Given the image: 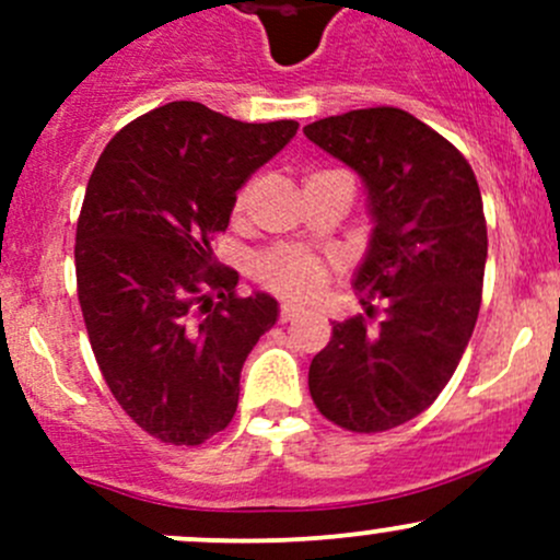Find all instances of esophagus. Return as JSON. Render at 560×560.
<instances>
[{
	"label": "esophagus",
	"instance_id": "esophagus-1",
	"mask_svg": "<svg viewBox=\"0 0 560 560\" xmlns=\"http://www.w3.org/2000/svg\"><path fill=\"white\" fill-rule=\"evenodd\" d=\"M301 314H306V308L298 306V303H281V308H279L281 322H292V319H298Z\"/></svg>",
	"mask_w": 560,
	"mask_h": 560
}]
</instances>
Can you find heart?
I'll list each match as a JSON object with an SVG mask.
<instances>
[{
	"label": "heart",
	"instance_id": "heart-1",
	"mask_svg": "<svg viewBox=\"0 0 560 560\" xmlns=\"http://www.w3.org/2000/svg\"><path fill=\"white\" fill-rule=\"evenodd\" d=\"M248 189L238 195L235 206L244 208ZM254 276L259 284L287 298H312L325 287L327 262L303 246H273L254 259Z\"/></svg>",
	"mask_w": 560,
	"mask_h": 560
}]
</instances>
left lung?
<instances>
[{"mask_svg": "<svg viewBox=\"0 0 560 560\" xmlns=\"http://www.w3.org/2000/svg\"><path fill=\"white\" fill-rule=\"evenodd\" d=\"M363 178L369 252L354 292L374 316L332 322L312 360L316 409L354 433H380L425 411L453 380L482 303L488 259L482 195L466 156L400 107H363L303 127Z\"/></svg>", "mask_w": 560, "mask_h": 560, "instance_id": "obj_1", "label": "left lung"}]
</instances>
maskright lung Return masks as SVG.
Returning <instances> with one entry per match:
<instances>
[{
    "instance_id": "right-lung-1",
    "label": "right lung",
    "mask_w": 560,
    "mask_h": 560,
    "mask_svg": "<svg viewBox=\"0 0 560 560\" xmlns=\"http://www.w3.org/2000/svg\"><path fill=\"white\" fill-rule=\"evenodd\" d=\"M298 132L167 103L105 145L75 230L78 301L113 398L165 444L197 447L238 409L241 369L279 303L217 268L235 191Z\"/></svg>"
}]
</instances>
